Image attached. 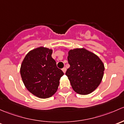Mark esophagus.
<instances>
[{"mask_svg": "<svg viewBox=\"0 0 124 124\" xmlns=\"http://www.w3.org/2000/svg\"><path fill=\"white\" fill-rule=\"evenodd\" d=\"M62 71H63L64 73H66V69L65 68V67H64V68L62 69Z\"/></svg>", "mask_w": 124, "mask_h": 124, "instance_id": "1", "label": "esophagus"}]
</instances>
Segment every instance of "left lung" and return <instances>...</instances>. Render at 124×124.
<instances>
[{"mask_svg": "<svg viewBox=\"0 0 124 124\" xmlns=\"http://www.w3.org/2000/svg\"><path fill=\"white\" fill-rule=\"evenodd\" d=\"M68 55L70 67L66 75L73 90L81 95L90 94L102 81L104 71L103 62L97 55L84 48L70 49Z\"/></svg>", "mask_w": 124, "mask_h": 124, "instance_id": "left-lung-1", "label": "left lung"}]
</instances>
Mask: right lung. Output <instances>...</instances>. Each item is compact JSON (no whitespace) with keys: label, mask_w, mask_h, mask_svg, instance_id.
<instances>
[{"label":"right lung","mask_w":124,"mask_h":124,"mask_svg":"<svg viewBox=\"0 0 124 124\" xmlns=\"http://www.w3.org/2000/svg\"><path fill=\"white\" fill-rule=\"evenodd\" d=\"M53 49L40 46L30 51L21 63L20 74L25 88L40 99L51 97L58 90L64 73L52 58Z\"/></svg>","instance_id":"obj_1"}]
</instances>
